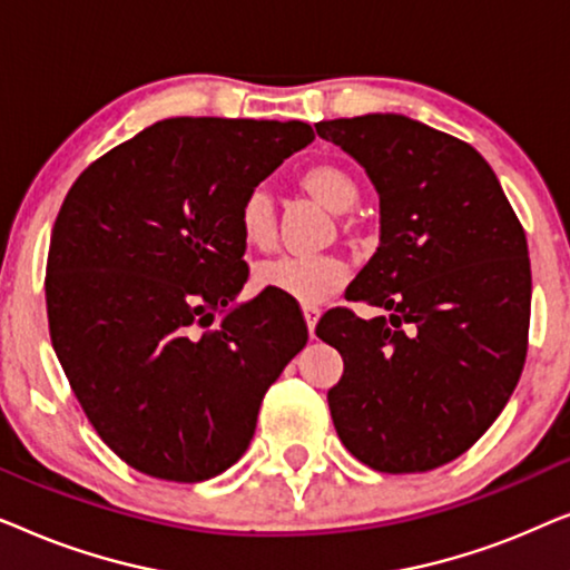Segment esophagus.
<instances>
[{"label": "esophagus", "mask_w": 570, "mask_h": 570, "mask_svg": "<svg viewBox=\"0 0 570 570\" xmlns=\"http://www.w3.org/2000/svg\"><path fill=\"white\" fill-rule=\"evenodd\" d=\"M318 316H322V311H318L316 306H303V318H306V326H308L311 337H314V330H316Z\"/></svg>", "instance_id": "34e87169"}]
</instances>
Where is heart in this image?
Wrapping results in <instances>:
<instances>
[{"mask_svg":"<svg viewBox=\"0 0 570 570\" xmlns=\"http://www.w3.org/2000/svg\"><path fill=\"white\" fill-rule=\"evenodd\" d=\"M295 184L303 194L316 199L318 205L337 215L342 238L350 246H361L365 240V225L357 215L350 213L361 199L357 178L345 166L332 160L308 163L298 170ZM238 230L246 246L272 248L277 238V209L269 191L254 186L238 205ZM347 264L340 256H314V259H298V256H277L256 264L254 285L259 291H275L301 303H322L337 293L347 283Z\"/></svg>","mask_w":570,"mask_h":570,"instance_id":"heart-1","label":"heart"}]
</instances>
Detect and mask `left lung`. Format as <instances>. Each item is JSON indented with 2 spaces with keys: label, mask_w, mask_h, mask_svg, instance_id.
<instances>
[{
  "label": "left lung",
  "mask_w": 570,
  "mask_h": 570,
  "mask_svg": "<svg viewBox=\"0 0 570 570\" xmlns=\"http://www.w3.org/2000/svg\"><path fill=\"white\" fill-rule=\"evenodd\" d=\"M316 135L368 170L381 246L318 340L345 363L330 389L340 441L371 470L428 472L493 425L527 361V236L472 145L400 114L318 121Z\"/></svg>",
  "instance_id": "1"
}]
</instances>
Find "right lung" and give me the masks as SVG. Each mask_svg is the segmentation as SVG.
<instances>
[{
	"instance_id": "1",
	"label": "right lung",
	"mask_w": 570,
	"mask_h": 570,
	"mask_svg": "<svg viewBox=\"0 0 570 570\" xmlns=\"http://www.w3.org/2000/svg\"><path fill=\"white\" fill-rule=\"evenodd\" d=\"M314 139L303 121L178 116L82 170L46 262L51 345L90 425L121 462L202 482L252 443L267 389L308 340L298 311L256 295L238 205Z\"/></svg>"
}]
</instances>
